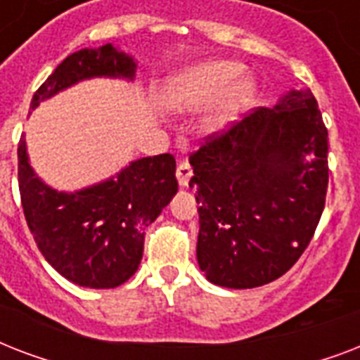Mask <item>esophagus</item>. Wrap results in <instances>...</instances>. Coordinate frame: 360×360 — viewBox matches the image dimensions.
I'll return each mask as SVG.
<instances>
[{"instance_id":"34e87169","label":"esophagus","mask_w":360,"mask_h":360,"mask_svg":"<svg viewBox=\"0 0 360 360\" xmlns=\"http://www.w3.org/2000/svg\"><path fill=\"white\" fill-rule=\"evenodd\" d=\"M175 174H177V181H179V185L186 186L192 177V166L188 162H181L179 166H177V172H175Z\"/></svg>"}]
</instances>
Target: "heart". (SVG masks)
Masks as SVG:
<instances>
[{"instance_id": "heart-1", "label": "heart", "mask_w": 360, "mask_h": 360, "mask_svg": "<svg viewBox=\"0 0 360 360\" xmlns=\"http://www.w3.org/2000/svg\"><path fill=\"white\" fill-rule=\"evenodd\" d=\"M245 67L236 61H207L183 70L164 86L160 101L172 110H194L214 103L226 94L214 123H226L254 101L256 86L250 78H238Z\"/></svg>"}]
</instances>
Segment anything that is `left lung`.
<instances>
[{
    "label": "left lung",
    "instance_id": "left-lung-1",
    "mask_svg": "<svg viewBox=\"0 0 360 360\" xmlns=\"http://www.w3.org/2000/svg\"><path fill=\"white\" fill-rule=\"evenodd\" d=\"M329 140L310 89L257 106L191 155L200 203L196 256L209 282L269 284L307 250L325 207Z\"/></svg>",
    "mask_w": 360,
    "mask_h": 360
}]
</instances>
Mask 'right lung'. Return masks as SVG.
I'll use <instances>...</instances> for the list:
<instances>
[{
    "label": "right lung",
    "instance_id": "add662e5",
    "mask_svg": "<svg viewBox=\"0 0 360 360\" xmlns=\"http://www.w3.org/2000/svg\"><path fill=\"white\" fill-rule=\"evenodd\" d=\"M134 70L132 58L112 44L70 53L37 89L31 110L84 78H132ZM18 188L25 222L44 259L75 284L106 290L127 282L140 265L146 228L177 192L175 158L169 153L140 158L114 179L67 194L33 174L22 136Z\"/></svg>",
    "mask_w": 360,
    "mask_h": 360
}]
</instances>
